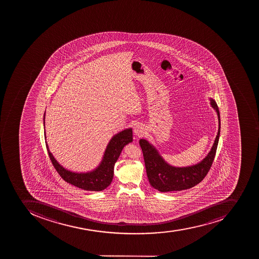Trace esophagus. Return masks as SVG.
Here are the masks:
<instances>
[{"label":"esophagus","mask_w":259,"mask_h":259,"mask_svg":"<svg viewBox=\"0 0 259 259\" xmlns=\"http://www.w3.org/2000/svg\"><path fill=\"white\" fill-rule=\"evenodd\" d=\"M144 128H143V125L140 124H136L135 128H134L135 135L138 137L143 136V135H144Z\"/></svg>","instance_id":"obj_1"}]
</instances>
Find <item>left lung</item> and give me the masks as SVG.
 <instances>
[{
	"label": "left lung",
	"instance_id": "8db88e82",
	"mask_svg": "<svg viewBox=\"0 0 259 259\" xmlns=\"http://www.w3.org/2000/svg\"><path fill=\"white\" fill-rule=\"evenodd\" d=\"M210 105L218 116V133L214 144L202 161L187 167H174L167 163L159 151L146 139H140L139 144L143 152L145 166L149 182L155 190L163 192L181 191L197 186L206 177L215 156L220 135V115L218 106L210 98Z\"/></svg>",
	"mask_w": 259,
	"mask_h": 259
}]
</instances>
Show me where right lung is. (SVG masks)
Instances as JSON below:
<instances>
[{"mask_svg": "<svg viewBox=\"0 0 259 259\" xmlns=\"http://www.w3.org/2000/svg\"><path fill=\"white\" fill-rule=\"evenodd\" d=\"M45 112L44 115V126L45 124ZM45 139L52 163L62 179L81 190L88 191H102L112 182L114 174L115 163L118 159L122 149L125 145L133 142V131L132 128H125L112 137L107 145L102 160L100 164L92 171L87 172L72 171L60 164L53 154L50 152L49 145L46 142V134L45 135Z\"/></svg>", "mask_w": 259, "mask_h": 259, "instance_id": "obj_1", "label": "right lung"}]
</instances>
